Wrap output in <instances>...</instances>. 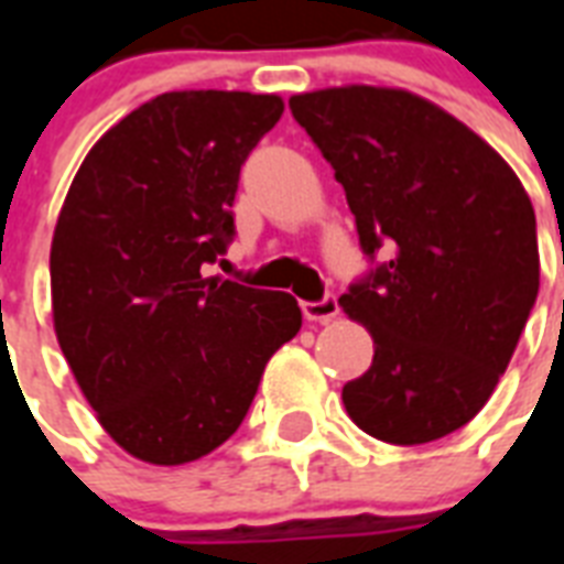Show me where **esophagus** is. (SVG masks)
Masks as SVG:
<instances>
[{
    "mask_svg": "<svg viewBox=\"0 0 564 564\" xmlns=\"http://www.w3.org/2000/svg\"><path fill=\"white\" fill-rule=\"evenodd\" d=\"M301 313H304V318H310V322H330V318L339 313V301H336V295H325L322 301H304V304H301Z\"/></svg>",
    "mask_w": 564,
    "mask_h": 564,
    "instance_id": "obj_1",
    "label": "esophagus"
}]
</instances>
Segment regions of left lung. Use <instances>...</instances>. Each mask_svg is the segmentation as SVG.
I'll return each mask as SVG.
<instances>
[{
	"mask_svg": "<svg viewBox=\"0 0 564 564\" xmlns=\"http://www.w3.org/2000/svg\"><path fill=\"white\" fill-rule=\"evenodd\" d=\"M290 108L334 166L362 251H392L339 299L375 339L345 410L389 445L447 436L486 406L539 295L530 195L482 137L410 90L348 84Z\"/></svg>",
	"mask_w": 564,
	"mask_h": 564,
	"instance_id": "1",
	"label": "left lung"
}]
</instances>
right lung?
<instances>
[{"instance_id": "right-lung-1", "label": "right lung", "mask_w": 564, "mask_h": 564, "mask_svg": "<svg viewBox=\"0 0 564 564\" xmlns=\"http://www.w3.org/2000/svg\"><path fill=\"white\" fill-rule=\"evenodd\" d=\"M281 113L272 93H163L93 145L64 198L48 254L57 345L101 427L143 463L228 442L301 330L290 292L207 274L234 237L239 170Z\"/></svg>"}]
</instances>
